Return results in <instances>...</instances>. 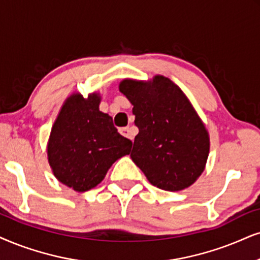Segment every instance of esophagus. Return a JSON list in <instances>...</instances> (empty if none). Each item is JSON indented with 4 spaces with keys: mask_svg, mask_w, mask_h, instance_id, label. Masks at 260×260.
I'll list each match as a JSON object with an SVG mask.
<instances>
[{
    "mask_svg": "<svg viewBox=\"0 0 260 260\" xmlns=\"http://www.w3.org/2000/svg\"><path fill=\"white\" fill-rule=\"evenodd\" d=\"M119 132L122 134L123 137L128 138V139H131V140L134 139V134L132 132V129H131V127H122V128H120Z\"/></svg>",
    "mask_w": 260,
    "mask_h": 260,
    "instance_id": "34e87169",
    "label": "esophagus"
}]
</instances>
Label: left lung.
I'll return each instance as SVG.
<instances>
[{
  "mask_svg": "<svg viewBox=\"0 0 260 260\" xmlns=\"http://www.w3.org/2000/svg\"><path fill=\"white\" fill-rule=\"evenodd\" d=\"M120 91L133 104L136 126L131 157L160 189H185L205 168L210 141L205 126L185 93L168 78L150 83L126 79Z\"/></svg>",
  "mask_w": 260,
  "mask_h": 260,
  "instance_id": "8db88e82",
  "label": "left lung"
}]
</instances>
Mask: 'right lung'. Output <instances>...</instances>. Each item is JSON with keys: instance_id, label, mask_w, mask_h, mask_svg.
Wrapping results in <instances>:
<instances>
[{"instance_id": "1", "label": "right lung", "mask_w": 260, "mask_h": 260, "mask_svg": "<svg viewBox=\"0 0 260 260\" xmlns=\"http://www.w3.org/2000/svg\"><path fill=\"white\" fill-rule=\"evenodd\" d=\"M101 98L74 93L64 102L48 144L54 175L77 192H86L104 179L115 160L131 152L132 141L121 136L113 119L100 111Z\"/></svg>"}]
</instances>
